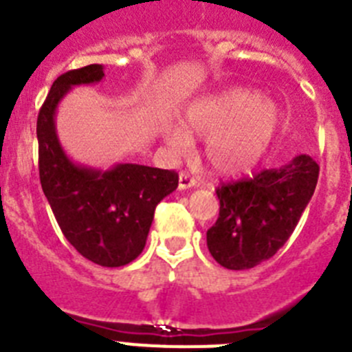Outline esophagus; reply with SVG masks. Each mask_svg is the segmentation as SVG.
<instances>
[{
	"instance_id": "1",
	"label": "esophagus",
	"mask_w": 352,
	"mask_h": 352,
	"mask_svg": "<svg viewBox=\"0 0 352 352\" xmlns=\"http://www.w3.org/2000/svg\"><path fill=\"white\" fill-rule=\"evenodd\" d=\"M199 182L190 176L188 173H179V190H186V188H192V186H197Z\"/></svg>"
}]
</instances>
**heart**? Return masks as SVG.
Wrapping results in <instances>:
<instances>
[{
    "label": "heart",
    "mask_w": 352,
    "mask_h": 352,
    "mask_svg": "<svg viewBox=\"0 0 352 352\" xmlns=\"http://www.w3.org/2000/svg\"><path fill=\"white\" fill-rule=\"evenodd\" d=\"M183 126L186 133L179 126L166 132L174 153L190 151V135L208 138V164L220 174H238L252 169L266 153L278 126V111L257 91L234 88L192 102L183 114Z\"/></svg>",
    "instance_id": "heart-1"
}]
</instances>
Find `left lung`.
<instances>
[{
  "instance_id": "8db88e82",
  "label": "left lung",
  "mask_w": 352,
  "mask_h": 352,
  "mask_svg": "<svg viewBox=\"0 0 352 352\" xmlns=\"http://www.w3.org/2000/svg\"><path fill=\"white\" fill-rule=\"evenodd\" d=\"M319 166L298 155L276 169L220 183L219 219L206 232L208 250L227 270H250L280 250L316 190Z\"/></svg>"
}]
</instances>
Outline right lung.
<instances>
[{
	"label": "right lung",
	"instance_id": "1",
	"mask_svg": "<svg viewBox=\"0 0 352 352\" xmlns=\"http://www.w3.org/2000/svg\"><path fill=\"white\" fill-rule=\"evenodd\" d=\"M102 77V65H88L52 82L36 120L38 173L68 243L91 263L118 268L139 257L155 208L176 190L178 173L139 164L98 170L77 166L65 155L56 135V107L72 86L98 82Z\"/></svg>",
	"mask_w": 352,
	"mask_h": 352
}]
</instances>
